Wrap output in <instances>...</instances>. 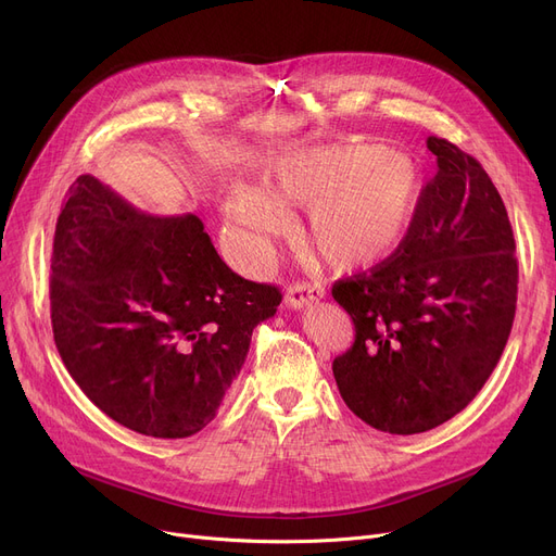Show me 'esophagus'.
<instances>
[{
    "instance_id": "obj_1",
    "label": "esophagus",
    "mask_w": 556,
    "mask_h": 556,
    "mask_svg": "<svg viewBox=\"0 0 556 556\" xmlns=\"http://www.w3.org/2000/svg\"><path fill=\"white\" fill-rule=\"evenodd\" d=\"M325 298V288L311 283V281H298L286 290V304L290 308H304L311 302H317Z\"/></svg>"
}]
</instances>
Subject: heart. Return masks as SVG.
<instances>
[{
  "mask_svg": "<svg viewBox=\"0 0 556 556\" xmlns=\"http://www.w3.org/2000/svg\"><path fill=\"white\" fill-rule=\"evenodd\" d=\"M421 170L386 143H333L281 155L263 189L229 187L223 214L241 258L261 266L288 212L308 207L304 239L333 268H361L392 256L417 218Z\"/></svg>",
  "mask_w": 556,
  "mask_h": 556,
  "instance_id": "b5f03b06",
  "label": "heart"
}]
</instances>
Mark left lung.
<instances>
[{
  "instance_id": "8db88e82",
  "label": "left lung",
  "mask_w": 556,
  "mask_h": 556,
  "mask_svg": "<svg viewBox=\"0 0 556 556\" xmlns=\"http://www.w3.org/2000/svg\"><path fill=\"white\" fill-rule=\"evenodd\" d=\"M437 175L401 248L333 283L356 340L333 361L340 396L376 430L415 434L469 405L498 365L518 293L505 202L476 157L428 137Z\"/></svg>"
}]
</instances>
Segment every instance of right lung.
<instances>
[{"label":"right lung","instance_id":"right-lung-1","mask_svg":"<svg viewBox=\"0 0 556 556\" xmlns=\"http://www.w3.org/2000/svg\"><path fill=\"white\" fill-rule=\"evenodd\" d=\"M49 300L85 396L135 432L182 440L216 417L281 293L231 273L195 214L151 216L80 175L55 223Z\"/></svg>","mask_w":556,"mask_h":556}]
</instances>
